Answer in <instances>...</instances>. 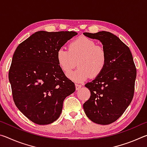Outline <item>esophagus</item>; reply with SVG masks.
Instances as JSON below:
<instances>
[{
    "instance_id": "esophagus-1",
    "label": "esophagus",
    "mask_w": 147,
    "mask_h": 147,
    "mask_svg": "<svg viewBox=\"0 0 147 147\" xmlns=\"http://www.w3.org/2000/svg\"><path fill=\"white\" fill-rule=\"evenodd\" d=\"M75 86H76V90H78V89L81 88L82 86L81 84H75Z\"/></svg>"
}]
</instances>
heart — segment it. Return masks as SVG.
Returning <instances> with one entry per match:
<instances>
[{"label":"heart","mask_w":147,"mask_h":147,"mask_svg":"<svg viewBox=\"0 0 147 147\" xmlns=\"http://www.w3.org/2000/svg\"><path fill=\"white\" fill-rule=\"evenodd\" d=\"M56 58L59 67L65 73L73 69L77 62L78 68L67 76L81 82L89 77L95 78L102 73L107 65L108 54L104 47L97 45L93 39L80 36L70 42L68 51L59 49Z\"/></svg>","instance_id":"b5f03b06"}]
</instances>
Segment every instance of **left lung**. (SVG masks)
Segmentation results:
<instances>
[{
	"label": "left lung",
	"instance_id": "left-lung-1",
	"mask_svg": "<svg viewBox=\"0 0 147 147\" xmlns=\"http://www.w3.org/2000/svg\"><path fill=\"white\" fill-rule=\"evenodd\" d=\"M103 45L108 54L105 69L85 86L90 98L83 104L84 111L91 121L106 125L120 117L134 97L136 68L130 49L115 35L109 32H85Z\"/></svg>",
	"mask_w": 147,
	"mask_h": 147
}]
</instances>
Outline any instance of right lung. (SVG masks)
<instances>
[{
  "mask_svg": "<svg viewBox=\"0 0 147 147\" xmlns=\"http://www.w3.org/2000/svg\"><path fill=\"white\" fill-rule=\"evenodd\" d=\"M73 31L35 32L19 45L8 78L16 106L33 123H53L61 113L64 99L75 91L57 61V51L73 36Z\"/></svg>",
  "mask_w": 147,
  "mask_h": 147,
  "instance_id": "right-lung-1",
  "label": "right lung"
}]
</instances>
